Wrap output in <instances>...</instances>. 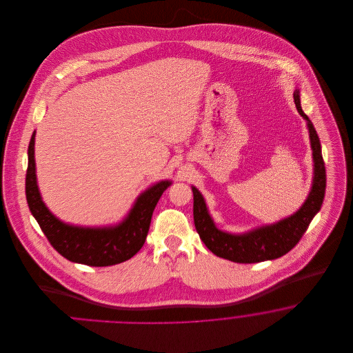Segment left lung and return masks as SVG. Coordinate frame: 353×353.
Returning a JSON list of instances; mask_svg holds the SVG:
<instances>
[{
  "label": "left lung",
  "instance_id": "1",
  "mask_svg": "<svg viewBox=\"0 0 353 353\" xmlns=\"http://www.w3.org/2000/svg\"><path fill=\"white\" fill-rule=\"evenodd\" d=\"M294 101L298 112L307 120L310 132L312 157H314V181L311 192L302 208L291 217L274 225L254 229L245 234H230L217 229L210 217L206 203L199 189L193 190V219L197 233L206 248L217 256L236 263H256L276 259L296 246L310 223L321 208L325 194V167L321 156L319 136L311 120L303 112L299 90L294 92Z\"/></svg>",
  "mask_w": 353,
  "mask_h": 353
}]
</instances>
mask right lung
<instances>
[{
  "label": "right lung",
  "mask_w": 353,
  "mask_h": 353,
  "mask_svg": "<svg viewBox=\"0 0 353 353\" xmlns=\"http://www.w3.org/2000/svg\"><path fill=\"white\" fill-rule=\"evenodd\" d=\"M34 141L35 132L28 151L26 200L51 246L68 261L94 268L112 266L132 258L145 242L152 213L170 181H160L141 193L128 216L117 226L79 228L68 225L52 216L41 199L35 177Z\"/></svg>",
  "instance_id": "obj_1"
}]
</instances>
